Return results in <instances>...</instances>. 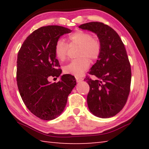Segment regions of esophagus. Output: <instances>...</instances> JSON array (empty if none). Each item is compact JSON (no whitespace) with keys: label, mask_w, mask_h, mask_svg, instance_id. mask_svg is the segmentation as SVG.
Segmentation results:
<instances>
[{"label":"esophagus","mask_w":149,"mask_h":149,"mask_svg":"<svg viewBox=\"0 0 149 149\" xmlns=\"http://www.w3.org/2000/svg\"><path fill=\"white\" fill-rule=\"evenodd\" d=\"M75 79H76L77 82H81V81H83V79L81 77H75Z\"/></svg>","instance_id":"obj_1"}]
</instances>
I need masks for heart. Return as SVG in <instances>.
<instances>
[{
    "instance_id": "heart-1",
    "label": "heart",
    "mask_w": 149,
    "mask_h": 149,
    "mask_svg": "<svg viewBox=\"0 0 149 149\" xmlns=\"http://www.w3.org/2000/svg\"><path fill=\"white\" fill-rule=\"evenodd\" d=\"M70 46H79V59L72 60L69 64L65 65L64 72L65 74L81 76L88 69L90 65L89 59L92 60L99 58L102 51V44L98 39L93 38L92 35L84 31H77L70 34L68 36ZM69 47L62 41L58 40L54 45L55 56L61 61L67 58Z\"/></svg>"
}]
</instances>
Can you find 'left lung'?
Instances as JSON below:
<instances>
[{"instance_id": "1", "label": "left lung", "mask_w": 149, "mask_h": 149, "mask_svg": "<svg viewBox=\"0 0 149 149\" xmlns=\"http://www.w3.org/2000/svg\"><path fill=\"white\" fill-rule=\"evenodd\" d=\"M99 37L102 51L89 72L96 79L84 80L90 89L87 104L91 112L99 118L114 116L122 110L130 92L132 70L122 39L112 27L102 22H89L79 26Z\"/></svg>"}]
</instances>
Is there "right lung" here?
Masks as SVG:
<instances>
[{
  "label": "right lung",
  "mask_w": 149,
  "mask_h": 149,
  "mask_svg": "<svg viewBox=\"0 0 149 149\" xmlns=\"http://www.w3.org/2000/svg\"><path fill=\"white\" fill-rule=\"evenodd\" d=\"M72 31L59 26L41 27L25 40L17 54L16 80L20 96L32 114L43 120H51L63 112L68 97L76 81L63 75L58 82L50 84V76L61 74L54 45L60 36Z\"/></svg>",
  "instance_id": "1"
}]
</instances>
